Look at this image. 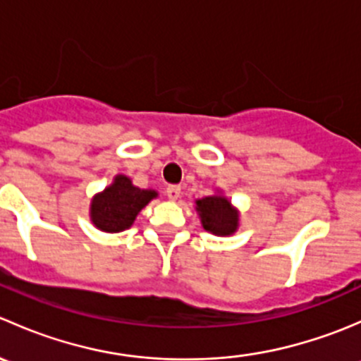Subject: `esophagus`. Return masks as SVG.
<instances>
[{
    "mask_svg": "<svg viewBox=\"0 0 361 361\" xmlns=\"http://www.w3.org/2000/svg\"><path fill=\"white\" fill-rule=\"evenodd\" d=\"M166 195L169 201H178L181 195V188L178 187V185H169V187L166 188Z\"/></svg>",
    "mask_w": 361,
    "mask_h": 361,
    "instance_id": "esophagus-1",
    "label": "esophagus"
}]
</instances>
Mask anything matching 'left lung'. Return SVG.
Listing matches in <instances>:
<instances>
[{"label": "left lung", "instance_id": "8db88e82", "mask_svg": "<svg viewBox=\"0 0 361 361\" xmlns=\"http://www.w3.org/2000/svg\"><path fill=\"white\" fill-rule=\"evenodd\" d=\"M202 227L214 235H231L239 227V213L221 194L195 201Z\"/></svg>", "mask_w": 361, "mask_h": 361}]
</instances>
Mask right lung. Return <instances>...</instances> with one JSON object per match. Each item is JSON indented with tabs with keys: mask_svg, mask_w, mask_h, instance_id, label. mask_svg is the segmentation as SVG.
Listing matches in <instances>:
<instances>
[{
	"mask_svg": "<svg viewBox=\"0 0 361 361\" xmlns=\"http://www.w3.org/2000/svg\"><path fill=\"white\" fill-rule=\"evenodd\" d=\"M157 195L155 190L134 187L130 178L116 174L110 187L92 197L90 220L103 232H122L134 224L137 213Z\"/></svg>",
	"mask_w": 361,
	"mask_h": 361,
	"instance_id": "1",
	"label": "right lung"
}]
</instances>
